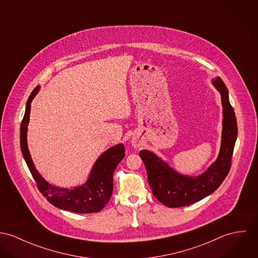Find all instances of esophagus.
Wrapping results in <instances>:
<instances>
[{"mask_svg": "<svg viewBox=\"0 0 258 258\" xmlns=\"http://www.w3.org/2000/svg\"><path fill=\"white\" fill-rule=\"evenodd\" d=\"M133 144H134V145H135V146H138V143H135V142H134V143H133Z\"/></svg>", "mask_w": 258, "mask_h": 258, "instance_id": "1", "label": "esophagus"}]
</instances>
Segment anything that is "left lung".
Returning <instances> with one entry per match:
<instances>
[{
	"label": "left lung",
	"instance_id": "left-lung-1",
	"mask_svg": "<svg viewBox=\"0 0 258 258\" xmlns=\"http://www.w3.org/2000/svg\"><path fill=\"white\" fill-rule=\"evenodd\" d=\"M214 85L222 96L223 137L219 157L210 168L197 177L178 174L150 151L142 150L148 183L154 197L168 208H179L194 204L215 192L229 174L231 157L237 136V123L233 108L229 101V91L221 78Z\"/></svg>",
	"mask_w": 258,
	"mask_h": 258
}]
</instances>
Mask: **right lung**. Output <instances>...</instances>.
Segmentation results:
<instances>
[{
  "instance_id": "obj_1",
  "label": "right lung",
  "mask_w": 258,
  "mask_h": 258,
  "mask_svg": "<svg viewBox=\"0 0 258 258\" xmlns=\"http://www.w3.org/2000/svg\"><path fill=\"white\" fill-rule=\"evenodd\" d=\"M38 89L39 87H35L29 95L26 113L21 124V149L29 171L39 192L56 208L79 214L98 213L103 210L112 197L114 187L113 174L117 164L125 155L124 147L122 144H117L104 152L96 161L86 184L81 187L70 190L48 184L34 168L27 144L30 103L37 94Z\"/></svg>"
}]
</instances>
